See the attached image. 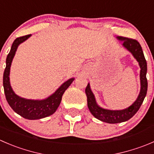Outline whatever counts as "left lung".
<instances>
[{
    "label": "left lung",
    "mask_w": 154,
    "mask_h": 154,
    "mask_svg": "<svg viewBox=\"0 0 154 154\" xmlns=\"http://www.w3.org/2000/svg\"><path fill=\"white\" fill-rule=\"evenodd\" d=\"M117 39L123 42V47L130 52L138 62V65L141 68L140 71L141 89L137 99L129 107H126L123 110H108L100 107L97 104L95 95L91 90L90 85L88 83L85 92L87 97V105L89 110L95 118L107 123H123L132 118L139 110L147 95V80L146 77L147 71V62L144 58L141 45L135 40L130 39L127 37H117Z\"/></svg>",
    "instance_id": "1"
}]
</instances>
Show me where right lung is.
Segmentation results:
<instances>
[{"label":"right lung","instance_id":"1","mask_svg":"<svg viewBox=\"0 0 154 154\" xmlns=\"http://www.w3.org/2000/svg\"><path fill=\"white\" fill-rule=\"evenodd\" d=\"M31 36V34H28L18 37L13 41L10 53L7 55L6 59V68L4 72L3 85L6 99L11 108L16 113L28 120H39L49 117L56 112L62 101V97L64 92L72 83L74 78H70L65 81L56 89L54 93L42 100L27 99L16 95L10 85V67L18 47L28 39Z\"/></svg>","mask_w":154,"mask_h":154}]
</instances>
